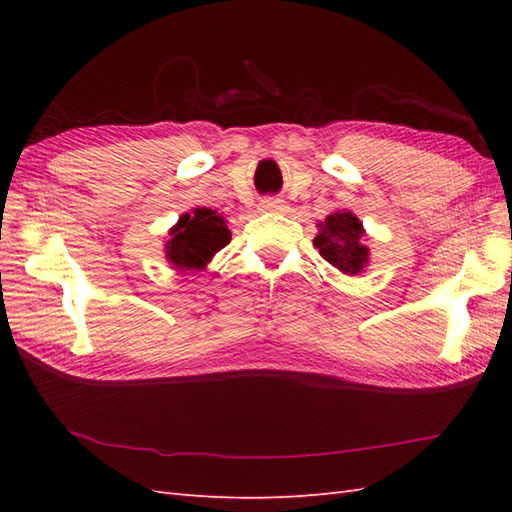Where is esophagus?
I'll return each instance as SVG.
<instances>
[{
	"label": "esophagus",
	"instance_id": "1",
	"mask_svg": "<svg viewBox=\"0 0 512 512\" xmlns=\"http://www.w3.org/2000/svg\"><path fill=\"white\" fill-rule=\"evenodd\" d=\"M259 209H262L264 213H279V211H286L288 206L284 200H279V198H264L262 202H259Z\"/></svg>",
	"mask_w": 512,
	"mask_h": 512
}]
</instances>
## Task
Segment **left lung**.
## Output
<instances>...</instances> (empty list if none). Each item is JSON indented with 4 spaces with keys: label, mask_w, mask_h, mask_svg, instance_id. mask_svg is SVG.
Segmentation results:
<instances>
[{
    "label": "left lung",
    "mask_w": 512,
    "mask_h": 512,
    "mask_svg": "<svg viewBox=\"0 0 512 512\" xmlns=\"http://www.w3.org/2000/svg\"><path fill=\"white\" fill-rule=\"evenodd\" d=\"M314 246L325 262L339 268L345 275H358L367 264V246L363 242V224L350 211L332 213L319 224Z\"/></svg>",
    "instance_id": "1"
}]
</instances>
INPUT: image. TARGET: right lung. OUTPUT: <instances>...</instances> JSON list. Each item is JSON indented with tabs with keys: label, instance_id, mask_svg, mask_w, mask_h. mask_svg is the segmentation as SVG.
Returning <instances> with one entry per match:
<instances>
[{
	"label": "right lung",
	"instance_id": "add662e5",
	"mask_svg": "<svg viewBox=\"0 0 512 512\" xmlns=\"http://www.w3.org/2000/svg\"><path fill=\"white\" fill-rule=\"evenodd\" d=\"M169 235L167 259L182 270H200L217 250L231 242V231L224 217L204 206L193 213H184Z\"/></svg>",
	"mask_w": 512,
	"mask_h": 512
}]
</instances>
